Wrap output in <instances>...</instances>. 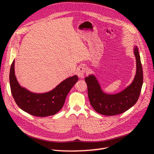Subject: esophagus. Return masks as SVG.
<instances>
[{"label": "esophagus", "instance_id": "1", "mask_svg": "<svg viewBox=\"0 0 154 154\" xmlns=\"http://www.w3.org/2000/svg\"><path fill=\"white\" fill-rule=\"evenodd\" d=\"M86 72V68L84 66H81L77 68V75L79 77L83 79L84 74Z\"/></svg>", "mask_w": 154, "mask_h": 154}]
</instances>
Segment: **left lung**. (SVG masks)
I'll return each mask as SVG.
<instances>
[{
	"mask_svg": "<svg viewBox=\"0 0 154 154\" xmlns=\"http://www.w3.org/2000/svg\"><path fill=\"white\" fill-rule=\"evenodd\" d=\"M139 48H134L136 59V74L132 82L124 90L115 94L103 92L97 79L94 75L85 78L88 96L93 109L104 116H116L131 108L138 100L143 84V70Z\"/></svg>",
	"mask_w": 154,
	"mask_h": 154,
	"instance_id": "left-lung-1",
	"label": "left lung"
}]
</instances>
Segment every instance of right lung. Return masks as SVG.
I'll return each mask as SVG.
<instances>
[{
	"label": "right lung",
	"instance_id": "obj_1",
	"mask_svg": "<svg viewBox=\"0 0 154 154\" xmlns=\"http://www.w3.org/2000/svg\"><path fill=\"white\" fill-rule=\"evenodd\" d=\"M15 60L11 65L9 81L11 93L15 103L23 111L34 116L47 117L57 114L63 107L66 97L78 81L74 75L64 80L50 92L37 94L20 85L15 75Z\"/></svg>",
	"mask_w": 154,
	"mask_h": 154
}]
</instances>
